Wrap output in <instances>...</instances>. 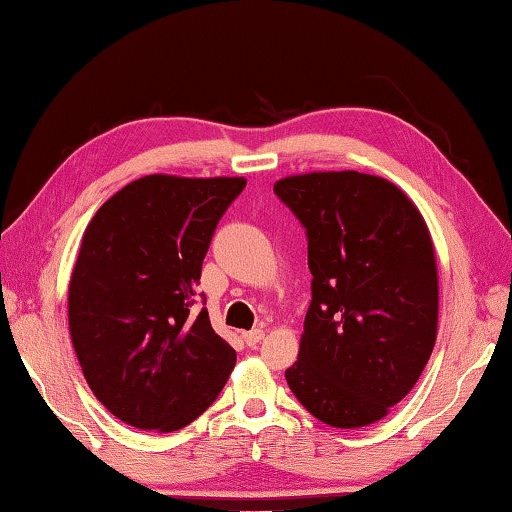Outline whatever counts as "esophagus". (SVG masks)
Listing matches in <instances>:
<instances>
[{
    "label": "esophagus",
    "mask_w": 512,
    "mask_h": 512,
    "mask_svg": "<svg viewBox=\"0 0 512 512\" xmlns=\"http://www.w3.org/2000/svg\"><path fill=\"white\" fill-rule=\"evenodd\" d=\"M265 337V333L261 328H256V330H247V333H242V339H245V344L247 346H256L258 342H261V339Z\"/></svg>",
    "instance_id": "esophagus-1"
}]
</instances>
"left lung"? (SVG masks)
Listing matches in <instances>:
<instances>
[{
    "instance_id": "1",
    "label": "left lung",
    "mask_w": 512,
    "mask_h": 512,
    "mask_svg": "<svg viewBox=\"0 0 512 512\" xmlns=\"http://www.w3.org/2000/svg\"><path fill=\"white\" fill-rule=\"evenodd\" d=\"M308 233L312 301L285 380L321 423L357 429L407 396L434 351L438 270L411 197L357 170L274 184Z\"/></svg>"
}]
</instances>
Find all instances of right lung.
<instances>
[{"mask_svg":"<svg viewBox=\"0 0 512 512\" xmlns=\"http://www.w3.org/2000/svg\"><path fill=\"white\" fill-rule=\"evenodd\" d=\"M245 184L146 175L87 224L69 279V335L89 389L125 425L177 432L236 366L193 299L213 231Z\"/></svg>","mask_w":512,"mask_h":512,"instance_id":"1","label":"right lung"}]
</instances>
